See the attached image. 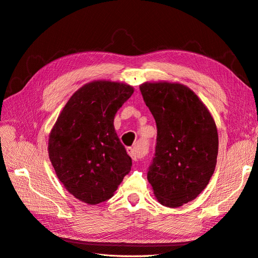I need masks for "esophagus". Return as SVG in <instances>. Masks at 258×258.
I'll return each instance as SVG.
<instances>
[{"mask_svg":"<svg viewBox=\"0 0 258 258\" xmlns=\"http://www.w3.org/2000/svg\"><path fill=\"white\" fill-rule=\"evenodd\" d=\"M126 151H127L128 155L132 157L133 161H138L139 159H141V157L144 156V153H141V152L137 151L136 149H134V148H131V147H130V148L126 149Z\"/></svg>","mask_w":258,"mask_h":258,"instance_id":"esophagus-1","label":"esophagus"}]
</instances>
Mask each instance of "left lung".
Returning <instances> with one entry per match:
<instances>
[{"label": "left lung", "mask_w": 258, "mask_h": 258, "mask_svg": "<svg viewBox=\"0 0 258 258\" xmlns=\"http://www.w3.org/2000/svg\"><path fill=\"white\" fill-rule=\"evenodd\" d=\"M139 89L157 127L148 181L157 202L178 208L209 183L219 150L217 125L205 104L184 85L145 82Z\"/></svg>", "instance_id": "obj_1"}]
</instances>
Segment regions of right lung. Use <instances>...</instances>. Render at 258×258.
<instances>
[{"label": "right lung", "instance_id": "1", "mask_svg": "<svg viewBox=\"0 0 258 258\" xmlns=\"http://www.w3.org/2000/svg\"><path fill=\"white\" fill-rule=\"evenodd\" d=\"M133 92L122 82H89L72 95L50 132L49 159L64 187L80 202L108 201L131 170L132 159L113 120Z\"/></svg>", "mask_w": 258, "mask_h": 258}]
</instances>
